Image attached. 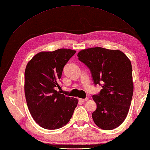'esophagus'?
<instances>
[{"instance_id":"1","label":"esophagus","mask_w":150,"mask_h":150,"mask_svg":"<svg viewBox=\"0 0 150 150\" xmlns=\"http://www.w3.org/2000/svg\"><path fill=\"white\" fill-rule=\"evenodd\" d=\"M79 100L80 101H81V102H82V103H84V102H85V101L88 100V98H79Z\"/></svg>"}]
</instances>
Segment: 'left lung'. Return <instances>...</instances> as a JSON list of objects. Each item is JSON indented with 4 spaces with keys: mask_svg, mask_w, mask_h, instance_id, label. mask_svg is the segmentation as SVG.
<instances>
[{
    "mask_svg": "<svg viewBox=\"0 0 150 150\" xmlns=\"http://www.w3.org/2000/svg\"><path fill=\"white\" fill-rule=\"evenodd\" d=\"M78 59L92 73L95 85L103 86L92 98L97 104L94 123L103 130L118 127L125 120L134 92L132 65L122 52L100 47L83 50Z\"/></svg>",
    "mask_w": 150,
    "mask_h": 150,
    "instance_id": "left-lung-1",
    "label": "left lung"
}]
</instances>
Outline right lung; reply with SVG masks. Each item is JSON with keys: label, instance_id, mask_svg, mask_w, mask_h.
<instances>
[{"label": "right lung", "instance_id": "right-lung-1", "mask_svg": "<svg viewBox=\"0 0 150 150\" xmlns=\"http://www.w3.org/2000/svg\"><path fill=\"white\" fill-rule=\"evenodd\" d=\"M75 50L58 49L41 52L28 62L25 71V94L28 110L35 122L47 130L66 125L78 100L64 96L60 88L63 69Z\"/></svg>", "mask_w": 150, "mask_h": 150}]
</instances>
